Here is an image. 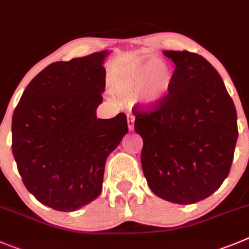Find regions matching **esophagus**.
Listing matches in <instances>:
<instances>
[{"label": "esophagus", "mask_w": 249, "mask_h": 249, "mask_svg": "<svg viewBox=\"0 0 249 249\" xmlns=\"http://www.w3.org/2000/svg\"><path fill=\"white\" fill-rule=\"evenodd\" d=\"M134 116L132 115V113H128L127 115V124H128V129L129 131H133L134 129Z\"/></svg>", "instance_id": "obj_1"}]
</instances>
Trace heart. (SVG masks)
Instances as JSON below:
<instances>
[{
  "instance_id": "obj_1",
  "label": "heart",
  "mask_w": 249,
  "mask_h": 249,
  "mask_svg": "<svg viewBox=\"0 0 249 249\" xmlns=\"http://www.w3.org/2000/svg\"><path fill=\"white\" fill-rule=\"evenodd\" d=\"M175 71L159 58L137 61L116 72L113 89L122 100L133 103L143 111L153 112L170 96Z\"/></svg>"
}]
</instances>
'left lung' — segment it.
Listing matches in <instances>:
<instances>
[{"label":"left lung","mask_w":249,"mask_h":249,"mask_svg":"<svg viewBox=\"0 0 249 249\" xmlns=\"http://www.w3.org/2000/svg\"><path fill=\"white\" fill-rule=\"evenodd\" d=\"M175 63L164 105L136 115L141 161L149 188L175 204L212 196L227 177L237 142V113L217 71L188 51L162 52Z\"/></svg>","instance_id":"left-lung-1"}]
</instances>
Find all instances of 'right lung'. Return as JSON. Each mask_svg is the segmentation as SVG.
Segmentation results:
<instances>
[{
    "label": "right lung",
    "mask_w": 249,
    "mask_h": 249,
    "mask_svg": "<svg viewBox=\"0 0 249 249\" xmlns=\"http://www.w3.org/2000/svg\"><path fill=\"white\" fill-rule=\"evenodd\" d=\"M108 50L55 62L25 88L12 118V151L41 204L74 212L103 191L105 162L128 132L127 117H96Z\"/></svg>",
    "instance_id": "obj_1"
}]
</instances>
